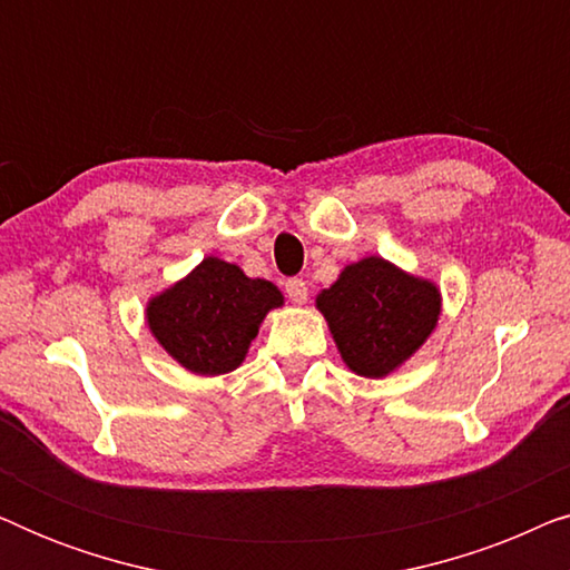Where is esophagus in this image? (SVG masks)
Returning <instances> with one entry per match:
<instances>
[{
  "mask_svg": "<svg viewBox=\"0 0 570 570\" xmlns=\"http://www.w3.org/2000/svg\"><path fill=\"white\" fill-rule=\"evenodd\" d=\"M285 293H287V298L301 306V303H306V298H308V285L303 283L301 277H291L285 283Z\"/></svg>",
  "mask_w": 570,
  "mask_h": 570,
  "instance_id": "34e87169",
  "label": "esophagus"
}]
</instances>
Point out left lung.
<instances>
[{"instance_id":"obj_1","label":"left lung","mask_w":570,"mask_h":570,"mask_svg":"<svg viewBox=\"0 0 570 570\" xmlns=\"http://www.w3.org/2000/svg\"><path fill=\"white\" fill-rule=\"evenodd\" d=\"M316 308L347 368L384 379L431 337L441 316V293L431 279L407 275L381 256H365L316 295Z\"/></svg>"}]
</instances>
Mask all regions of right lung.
Instances as JSON below:
<instances>
[{
  "label": "right lung",
  "mask_w": 570,
  "mask_h": 570,
  "mask_svg": "<svg viewBox=\"0 0 570 570\" xmlns=\"http://www.w3.org/2000/svg\"><path fill=\"white\" fill-rule=\"evenodd\" d=\"M283 306L269 279H252L236 264L207 256L189 275L155 295L145 316L163 350L197 376L236 371L264 316Z\"/></svg>",
  "instance_id": "add662e5"
}]
</instances>
